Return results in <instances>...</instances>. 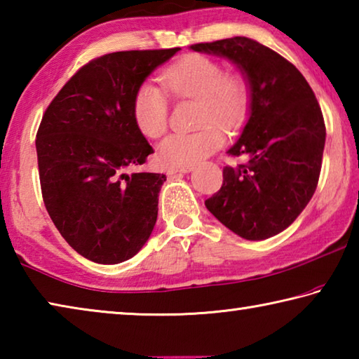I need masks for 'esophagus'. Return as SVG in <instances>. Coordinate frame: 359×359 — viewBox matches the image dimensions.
<instances>
[{
    "mask_svg": "<svg viewBox=\"0 0 359 359\" xmlns=\"http://www.w3.org/2000/svg\"><path fill=\"white\" fill-rule=\"evenodd\" d=\"M193 166H169L168 172L169 174H177V172H190Z\"/></svg>",
    "mask_w": 359,
    "mask_h": 359,
    "instance_id": "esophagus-1",
    "label": "esophagus"
}]
</instances>
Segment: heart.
I'll return each instance as SVG.
<instances>
[{
	"label": "heart",
	"instance_id": "heart-1",
	"mask_svg": "<svg viewBox=\"0 0 359 359\" xmlns=\"http://www.w3.org/2000/svg\"><path fill=\"white\" fill-rule=\"evenodd\" d=\"M161 83L175 98L198 100L196 133H175L158 145V156L171 166H193L223 145V133L244 123L250 101L248 83L241 74H224L214 58L191 53L169 66ZM133 117L144 136L160 137L168 130L169 104L165 92L154 83H142L133 100ZM219 126L217 127L216 125Z\"/></svg>",
	"mask_w": 359,
	"mask_h": 359
}]
</instances>
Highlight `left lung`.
I'll list each match as a JSON object with an SVG mask.
<instances>
[{
    "mask_svg": "<svg viewBox=\"0 0 359 359\" xmlns=\"http://www.w3.org/2000/svg\"><path fill=\"white\" fill-rule=\"evenodd\" d=\"M228 58L250 90V114L223 168L222 188L205 199L218 222L247 241L272 238L293 223L317 190L326 128L311 85L294 65L245 36L193 44Z\"/></svg>",
    "mask_w": 359,
    "mask_h": 359,
    "instance_id": "8db88e82",
    "label": "left lung"
}]
</instances>
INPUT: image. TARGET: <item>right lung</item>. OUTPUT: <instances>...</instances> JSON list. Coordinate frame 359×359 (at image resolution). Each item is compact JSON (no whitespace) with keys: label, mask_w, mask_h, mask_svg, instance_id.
Returning <instances> with one entry per match:
<instances>
[{"label":"right lung","mask_w":359,"mask_h":359,"mask_svg":"<svg viewBox=\"0 0 359 359\" xmlns=\"http://www.w3.org/2000/svg\"><path fill=\"white\" fill-rule=\"evenodd\" d=\"M180 47L92 60L42 115L36 151L42 199L65 241L93 263L135 257L158 217L166 175L128 172L154 149L133 117L137 88Z\"/></svg>","instance_id":"add662e5"}]
</instances>
